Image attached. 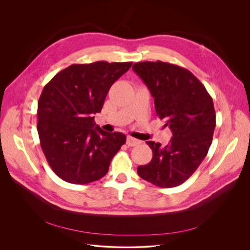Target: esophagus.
<instances>
[{
    "label": "esophagus",
    "instance_id": "obj_1",
    "mask_svg": "<svg viewBox=\"0 0 250 250\" xmlns=\"http://www.w3.org/2000/svg\"><path fill=\"white\" fill-rule=\"evenodd\" d=\"M140 142H141L140 140H138L137 138H134V137H132L130 135H128L126 137V145H127V146H135L139 145Z\"/></svg>",
    "mask_w": 250,
    "mask_h": 250
}]
</instances>
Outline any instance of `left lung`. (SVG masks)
Here are the masks:
<instances>
[{"label":"left lung","mask_w":250,"mask_h":250,"mask_svg":"<svg viewBox=\"0 0 250 250\" xmlns=\"http://www.w3.org/2000/svg\"><path fill=\"white\" fill-rule=\"evenodd\" d=\"M132 69L154 98L157 117L172 131L167 146L146 141L153 156L148 164L137 167V174L161 188L179 186L197 170L211 145L216 127L212 99L180 66L145 61L133 64Z\"/></svg>","instance_id":"8db88e82"}]
</instances>
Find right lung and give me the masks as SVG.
I'll return each mask as SVG.
<instances>
[{
	"label": "right lung",
	"mask_w": 250,
	"mask_h": 250,
	"mask_svg": "<svg viewBox=\"0 0 250 250\" xmlns=\"http://www.w3.org/2000/svg\"><path fill=\"white\" fill-rule=\"evenodd\" d=\"M132 62L97 61L72 64L43 88L38 104L41 146L53 172L72 184L103 178L116 153L125 144L122 132L96 125L112 85Z\"/></svg>",
	"instance_id": "add662e5"
}]
</instances>
